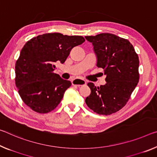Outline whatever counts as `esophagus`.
Wrapping results in <instances>:
<instances>
[{"label":"esophagus","mask_w":157,"mask_h":157,"mask_svg":"<svg viewBox=\"0 0 157 157\" xmlns=\"http://www.w3.org/2000/svg\"><path fill=\"white\" fill-rule=\"evenodd\" d=\"M72 84H73V85L80 86H82V85H84V84H86V81L84 80V79H82L76 78L72 81Z\"/></svg>","instance_id":"34e87169"}]
</instances>
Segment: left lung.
<instances>
[{
	"label": "left lung",
	"mask_w": 157,
	"mask_h": 157,
	"mask_svg": "<svg viewBox=\"0 0 157 157\" xmlns=\"http://www.w3.org/2000/svg\"><path fill=\"white\" fill-rule=\"evenodd\" d=\"M92 43L96 57V66L103 69L106 84L87 85L90 95L85 103L96 113L109 115L126 105L139 81V59L128 40L105 33L85 36Z\"/></svg>",
	"instance_id": "8db88e82"
}]
</instances>
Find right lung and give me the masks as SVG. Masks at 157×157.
Masks as SVG:
<instances>
[{
	"label": "right lung",
	"mask_w": 157,
	"mask_h": 157,
	"mask_svg": "<svg viewBox=\"0 0 157 157\" xmlns=\"http://www.w3.org/2000/svg\"><path fill=\"white\" fill-rule=\"evenodd\" d=\"M84 41L82 36L53 33L24 44L16 62L15 84L22 101L31 110L47 113L60 103L71 82L54 73L55 63H63L71 49Z\"/></svg>",
	"instance_id": "add662e5"
}]
</instances>
